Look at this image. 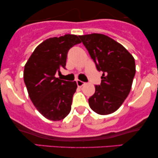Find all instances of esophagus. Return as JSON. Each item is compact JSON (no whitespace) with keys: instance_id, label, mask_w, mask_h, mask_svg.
I'll return each instance as SVG.
<instances>
[{"instance_id":"1","label":"esophagus","mask_w":158,"mask_h":158,"mask_svg":"<svg viewBox=\"0 0 158 158\" xmlns=\"http://www.w3.org/2000/svg\"><path fill=\"white\" fill-rule=\"evenodd\" d=\"M77 85L79 87H81V86H82V85H85V82H84V81H81V80H77Z\"/></svg>"}]
</instances>
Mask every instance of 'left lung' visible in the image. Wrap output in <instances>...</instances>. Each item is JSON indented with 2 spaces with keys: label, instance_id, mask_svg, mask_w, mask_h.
Segmentation results:
<instances>
[{
  "label": "left lung",
  "instance_id": "left-lung-1",
  "mask_svg": "<svg viewBox=\"0 0 158 158\" xmlns=\"http://www.w3.org/2000/svg\"><path fill=\"white\" fill-rule=\"evenodd\" d=\"M98 71L102 72L100 85L88 99L94 112L114 113L122 106L131 90L135 75V59L123 45L102 34L79 35Z\"/></svg>",
  "mask_w": 158,
  "mask_h": 158
}]
</instances>
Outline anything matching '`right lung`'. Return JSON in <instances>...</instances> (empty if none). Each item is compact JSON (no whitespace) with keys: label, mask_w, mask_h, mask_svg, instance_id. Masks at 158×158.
I'll use <instances>...</instances> for the list:
<instances>
[{"label":"right lung","mask_w":158,"mask_h":158,"mask_svg":"<svg viewBox=\"0 0 158 158\" xmlns=\"http://www.w3.org/2000/svg\"><path fill=\"white\" fill-rule=\"evenodd\" d=\"M81 43L79 37L67 34L45 40L35 49L24 66L23 80L37 110L50 120L63 119L71 110L77 82L61 80L55 75L65 68L69 50Z\"/></svg>","instance_id":"1"}]
</instances>
